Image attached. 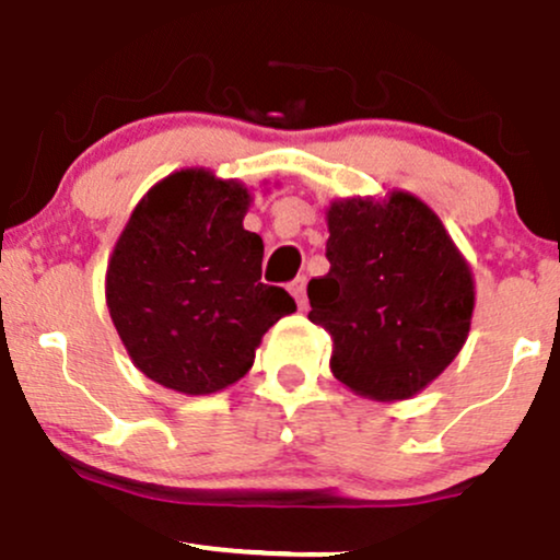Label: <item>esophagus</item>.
<instances>
[{
    "mask_svg": "<svg viewBox=\"0 0 560 560\" xmlns=\"http://www.w3.org/2000/svg\"><path fill=\"white\" fill-rule=\"evenodd\" d=\"M291 295L295 299V304H299V308H306V278H295L291 282Z\"/></svg>",
    "mask_w": 560,
    "mask_h": 560,
    "instance_id": "esophagus-1",
    "label": "esophagus"
}]
</instances>
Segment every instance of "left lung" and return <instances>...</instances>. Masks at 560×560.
Masks as SVG:
<instances>
[{"label":"left lung","instance_id":"1","mask_svg":"<svg viewBox=\"0 0 560 560\" xmlns=\"http://www.w3.org/2000/svg\"><path fill=\"white\" fill-rule=\"evenodd\" d=\"M330 272L308 282V319L332 338L330 370L372 400L424 390L458 357L475 278L440 217L406 190L327 209Z\"/></svg>","mask_w":560,"mask_h":560}]
</instances>
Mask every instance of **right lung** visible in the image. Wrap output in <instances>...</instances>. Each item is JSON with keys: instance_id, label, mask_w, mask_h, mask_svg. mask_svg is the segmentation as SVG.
I'll list each match as a JSON object with an SVG mask.
<instances>
[{"instance_id": "add662e5", "label": "right lung", "mask_w": 560, "mask_h": 560, "mask_svg": "<svg viewBox=\"0 0 560 560\" xmlns=\"http://www.w3.org/2000/svg\"><path fill=\"white\" fill-rule=\"evenodd\" d=\"M252 194L201 167L156 183L136 203L107 267V306L149 380L209 396L252 370L261 335L295 312L261 282L265 243L243 228Z\"/></svg>"}]
</instances>
